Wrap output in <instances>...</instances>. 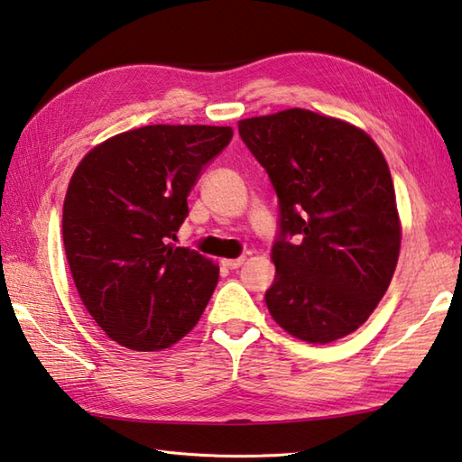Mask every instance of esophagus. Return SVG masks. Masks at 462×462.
Wrapping results in <instances>:
<instances>
[{"label":"esophagus","instance_id":"1","mask_svg":"<svg viewBox=\"0 0 462 462\" xmlns=\"http://www.w3.org/2000/svg\"><path fill=\"white\" fill-rule=\"evenodd\" d=\"M242 264H245V258H222V266L226 268H240Z\"/></svg>","mask_w":462,"mask_h":462}]
</instances>
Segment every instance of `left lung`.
<instances>
[{"label":"left lung","instance_id":"obj_1","mask_svg":"<svg viewBox=\"0 0 462 462\" xmlns=\"http://www.w3.org/2000/svg\"><path fill=\"white\" fill-rule=\"evenodd\" d=\"M281 206L266 307L307 343L359 329L396 271L402 222L390 167L364 129L307 108L238 121Z\"/></svg>","mask_w":462,"mask_h":462}]
</instances>
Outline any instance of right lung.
<instances>
[{"instance_id": "right-lung-1", "label": "right lung", "mask_w": 462, "mask_h": 462, "mask_svg": "<svg viewBox=\"0 0 462 462\" xmlns=\"http://www.w3.org/2000/svg\"><path fill=\"white\" fill-rule=\"evenodd\" d=\"M232 127L147 125L80 159L66 189L62 240L82 305L135 351L171 347L194 329L220 266L171 240L202 167Z\"/></svg>"}]
</instances>
